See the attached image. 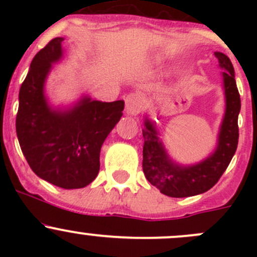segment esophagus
<instances>
[{"label": "esophagus", "instance_id": "34e87169", "mask_svg": "<svg viewBox=\"0 0 257 257\" xmlns=\"http://www.w3.org/2000/svg\"><path fill=\"white\" fill-rule=\"evenodd\" d=\"M141 108V97L137 93H131L125 98V113L128 115H137Z\"/></svg>", "mask_w": 257, "mask_h": 257}]
</instances>
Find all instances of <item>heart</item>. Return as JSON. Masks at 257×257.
Instances as JSON below:
<instances>
[{
	"instance_id": "1",
	"label": "heart",
	"mask_w": 257,
	"mask_h": 257,
	"mask_svg": "<svg viewBox=\"0 0 257 257\" xmlns=\"http://www.w3.org/2000/svg\"><path fill=\"white\" fill-rule=\"evenodd\" d=\"M163 58H164V56H163V54H158V56L155 57V61H157V62H159V61H162Z\"/></svg>"
}]
</instances>
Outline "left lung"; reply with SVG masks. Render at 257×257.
I'll list each match as a JSON object with an SVG mask.
<instances>
[{
	"instance_id": "obj_1",
	"label": "left lung",
	"mask_w": 257,
	"mask_h": 257,
	"mask_svg": "<svg viewBox=\"0 0 257 257\" xmlns=\"http://www.w3.org/2000/svg\"><path fill=\"white\" fill-rule=\"evenodd\" d=\"M222 69L225 92V114L217 137L216 149L203 162L194 165H179L168 155L160 139L155 121L145 119L143 129V172L152 185L157 186L164 195L172 198L203 194L219 181L229 167L239 143V118L241 100L235 72L229 57L221 52H215Z\"/></svg>"
}]
</instances>
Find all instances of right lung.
Segmentation results:
<instances>
[{
    "label": "right lung",
    "instance_id": "obj_1",
    "mask_svg": "<svg viewBox=\"0 0 257 257\" xmlns=\"http://www.w3.org/2000/svg\"><path fill=\"white\" fill-rule=\"evenodd\" d=\"M63 38L49 41L32 59L20 88L16 132L21 150L37 177L63 189L84 188L99 173L100 148L123 115L124 102L83 97L73 108L48 104L45 83L63 56Z\"/></svg>",
    "mask_w": 257,
    "mask_h": 257
}]
</instances>
